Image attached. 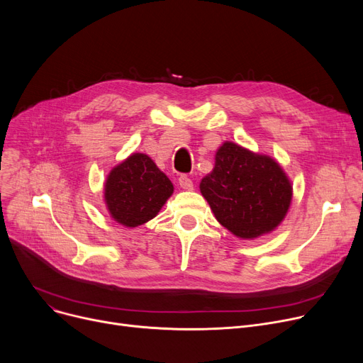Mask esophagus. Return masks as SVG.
<instances>
[{"instance_id": "esophagus-1", "label": "esophagus", "mask_w": 363, "mask_h": 363, "mask_svg": "<svg viewBox=\"0 0 363 363\" xmlns=\"http://www.w3.org/2000/svg\"><path fill=\"white\" fill-rule=\"evenodd\" d=\"M178 182H179L181 188H182V189H185V191H191V189L194 188V185H193V181L189 179L188 177H185V175H182V177L178 179Z\"/></svg>"}]
</instances>
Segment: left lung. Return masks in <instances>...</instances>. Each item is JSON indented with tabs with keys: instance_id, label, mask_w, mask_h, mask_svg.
<instances>
[{
	"instance_id": "obj_1",
	"label": "left lung",
	"mask_w": 363,
	"mask_h": 363,
	"mask_svg": "<svg viewBox=\"0 0 363 363\" xmlns=\"http://www.w3.org/2000/svg\"><path fill=\"white\" fill-rule=\"evenodd\" d=\"M200 191L216 220L241 240L275 231L293 200V184L275 159L233 141L216 150Z\"/></svg>"
}]
</instances>
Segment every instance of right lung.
Segmentation results:
<instances>
[{
    "instance_id": "obj_1",
    "label": "right lung",
    "mask_w": 363,
    "mask_h": 363,
    "mask_svg": "<svg viewBox=\"0 0 363 363\" xmlns=\"http://www.w3.org/2000/svg\"><path fill=\"white\" fill-rule=\"evenodd\" d=\"M174 184L144 152H132L114 166L104 182V203L113 220L137 228L156 218Z\"/></svg>"
}]
</instances>
